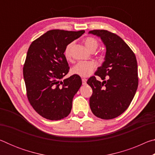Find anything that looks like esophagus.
Wrapping results in <instances>:
<instances>
[{"label": "esophagus", "instance_id": "34e87169", "mask_svg": "<svg viewBox=\"0 0 155 155\" xmlns=\"http://www.w3.org/2000/svg\"><path fill=\"white\" fill-rule=\"evenodd\" d=\"M82 83L83 85H85L87 84V79L86 78H82Z\"/></svg>", "mask_w": 155, "mask_h": 155}]
</instances>
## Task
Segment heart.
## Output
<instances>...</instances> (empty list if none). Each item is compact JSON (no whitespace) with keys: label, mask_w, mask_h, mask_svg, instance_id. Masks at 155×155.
Returning <instances> with one entry per match:
<instances>
[{"label":"heart","mask_w":155,"mask_h":155,"mask_svg":"<svg viewBox=\"0 0 155 155\" xmlns=\"http://www.w3.org/2000/svg\"><path fill=\"white\" fill-rule=\"evenodd\" d=\"M84 44L86 48L90 51H95L98 47V41L93 37H88L84 40ZM73 46V42L68 44L65 47L64 54L66 59L70 58V52L72 47ZM96 68V64L92 61H81L78 62L72 68V72L73 74L80 76L83 77H89Z\"/></svg>","instance_id":"1"}]
</instances>
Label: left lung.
Returning a JSON list of instances; mask_svg holds the SVG:
<instances>
[{
    "label": "left lung",
    "mask_w": 155,
    "mask_h": 155,
    "mask_svg": "<svg viewBox=\"0 0 155 155\" xmlns=\"http://www.w3.org/2000/svg\"><path fill=\"white\" fill-rule=\"evenodd\" d=\"M89 33L100 37L106 47L104 61L95 72L104 81L101 82L93 76L87 82L93 90L90 108L100 118H115L127 109L137 91V59L130 47L116 34L106 30H93ZM105 76L108 77L107 81Z\"/></svg>",
    "instance_id": "left-lung-1"
}]
</instances>
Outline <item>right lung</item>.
Wrapping results in <instances>:
<instances>
[{"label":"right lung","instance_id":"right-lung-1","mask_svg":"<svg viewBox=\"0 0 155 155\" xmlns=\"http://www.w3.org/2000/svg\"><path fill=\"white\" fill-rule=\"evenodd\" d=\"M85 31L51 30L33 41L23 68L28 101L41 116L51 120L67 117L82 81L78 75L61 79L69 71L64 51Z\"/></svg>","mask_w":155,"mask_h":155}]
</instances>
